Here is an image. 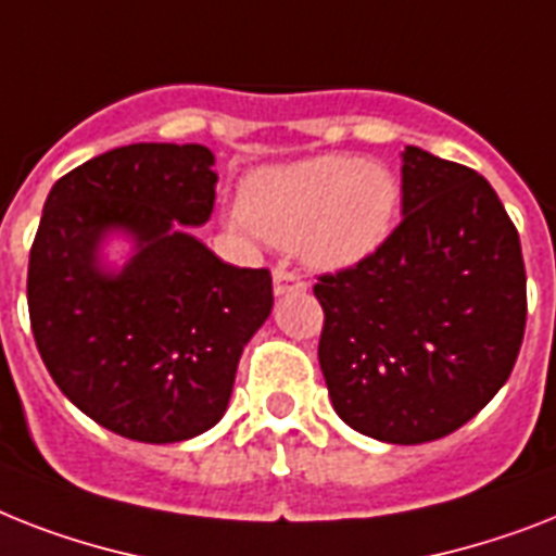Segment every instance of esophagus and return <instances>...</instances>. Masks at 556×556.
I'll return each instance as SVG.
<instances>
[{"mask_svg":"<svg viewBox=\"0 0 556 556\" xmlns=\"http://www.w3.org/2000/svg\"><path fill=\"white\" fill-rule=\"evenodd\" d=\"M305 282H302L300 277H296V274H293V270H288V268H277L274 270V293H277V296H286V293H300V291H305Z\"/></svg>","mask_w":556,"mask_h":556,"instance_id":"esophagus-1","label":"esophagus"}]
</instances>
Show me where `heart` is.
Returning a JSON list of instances; mask_svg holds the SVG:
<instances>
[{"instance_id": "b5f03b06", "label": "heart", "mask_w": 556, "mask_h": 556, "mask_svg": "<svg viewBox=\"0 0 556 556\" xmlns=\"http://www.w3.org/2000/svg\"><path fill=\"white\" fill-rule=\"evenodd\" d=\"M400 200V179L382 162L314 156L248 176L237 231L300 248L317 268H351L386 245Z\"/></svg>"}]
</instances>
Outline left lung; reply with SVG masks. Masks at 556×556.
<instances>
[{
    "mask_svg": "<svg viewBox=\"0 0 556 556\" xmlns=\"http://www.w3.org/2000/svg\"><path fill=\"white\" fill-rule=\"evenodd\" d=\"M333 410L394 445L440 440L511 374L526 331L520 237L477 170L403 151V223L354 268L314 286Z\"/></svg>",
    "mask_w": 556,
    "mask_h": 556,
    "instance_id": "obj_1",
    "label": "left lung"
}]
</instances>
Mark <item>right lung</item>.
<instances>
[{"mask_svg":"<svg viewBox=\"0 0 556 556\" xmlns=\"http://www.w3.org/2000/svg\"><path fill=\"white\" fill-rule=\"evenodd\" d=\"M214 162L205 146L114 148L45 200L28 265L36 349L76 408L128 440L214 428L274 308L268 270L223 263L191 233L214 211ZM111 236L131 242L119 269L101 256Z\"/></svg>","mask_w":556,"mask_h":556,"instance_id":"1","label":"right lung"}]
</instances>
